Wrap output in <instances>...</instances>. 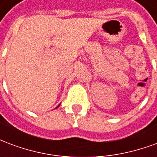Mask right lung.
Returning <instances> with one entry per match:
<instances>
[{
  "instance_id": "1",
  "label": "right lung",
  "mask_w": 157,
  "mask_h": 157,
  "mask_svg": "<svg viewBox=\"0 0 157 157\" xmlns=\"http://www.w3.org/2000/svg\"><path fill=\"white\" fill-rule=\"evenodd\" d=\"M59 106H58V107H59ZM58 107H57V108H58Z\"/></svg>"
}]
</instances>
